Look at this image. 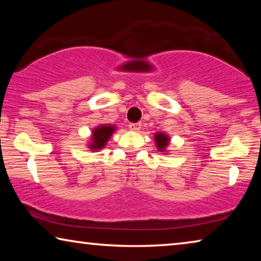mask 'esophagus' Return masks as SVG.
Wrapping results in <instances>:
<instances>
[{
	"mask_svg": "<svg viewBox=\"0 0 261 261\" xmlns=\"http://www.w3.org/2000/svg\"><path fill=\"white\" fill-rule=\"evenodd\" d=\"M140 127H141V123H131L129 125V129L131 131H138L140 130Z\"/></svg>",
	"mask_w": 261,
	"mask_h": 261,
	"instance_id": "esophagus-1",
	"label": "esophagus"
}]
</instances>
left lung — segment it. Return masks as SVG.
<instances>
[{"label":"left lung","mask_w":261,"mask_h":261,"mask_svg":"<svg viewBox=\"0 0 261 261\" xmlns=\"http://www.w3.org/2000/svg\"><path fill=\"white\" fill-rule=\"evenodd\" d=\"M154 140H155L156 147L160 152H165L166 147L169 145V137L165 134H161V132H158V134L154 136Z\"/></svg>","instance_id":"left-lung-1"}]
</instances>
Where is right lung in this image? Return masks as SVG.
I'll return each mask as SVG.
<instances>
[{"label": "right lung", "mask_w": 261, "mask_h": 261, "mask_svg": "<svg viewBox=\"0 0 261 261\" xmlns=\"http://www.w3.org/2000/svg\"><path fill=\"white\" fill-rule=\"evenodd\" d=\"M115 131L114 125H100L92 132V143L88 145L92 151H98L107 144L110 136Z\"/></svg>", "instance_id": "right-lung-1"}]
</instances>
